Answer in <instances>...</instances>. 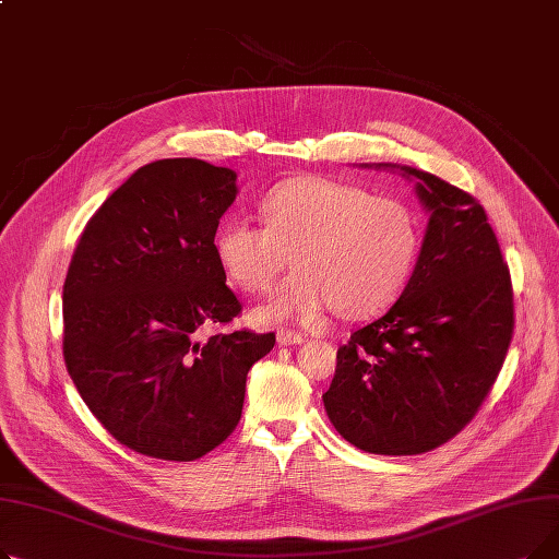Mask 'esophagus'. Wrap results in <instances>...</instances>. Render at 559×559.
Wrapping results in <instances>:
<instances>
[{
  "instance_id": "34e87169",
  "label": "esophagus",
  "mask_w": 559,
  "mask_h": 559,
  "mask_svg": "<svg viewBox=\"0 0 559 559\" xmlns=\"http://www.w3.org/2000/svg\"><path fill=\"white\" fill-rule=\"evenodd\" d=\"M276 342H278L281 346H292V344H301V342H304V335H299V333H295V331H287V329H281V331L276 333Z\"/></svg>"
}]
</instances>
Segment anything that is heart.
<instances>
[{
  "label": "heart",
  "instance_id": "heart-1",
  "mask_svg": "<svg viewBox=\"0 0 559 559\" xmlns=\"http://www.w3.org/2000/svg\"><path fill=\"white\" fill-rule=\"evenodd\" d=\"M260 213L264 226L235 217L215 235L222 272L247 295H264L292 255L297 272L255 308L258 324H312L329 306L342 319L385 310L413 274L421 245L409 205L326 176L274 186Z\"/></svg>",
  "mask_w": 559,
  "mask_h": 559
}]
</instances>
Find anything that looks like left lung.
<instances>
[{"instance_id":"left-lung-1","label":"left lung","mask_w":559,"mask_h":559,"mask_svg":"<svg viewBox=\"0 0 559 559\" xmlns=\"http://www.w3.org/2000/svg\"><path fill=\"white\" fill-rule=\"evenodd\" d=\"M399 169L430 213L421 253L399 301L337 348L324 394L335 430L376 455H419L455 437L514 333L510 270L483 205L435 174Z\"/></svg>"}]
</instances>
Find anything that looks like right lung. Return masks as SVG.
I'll list each match as a JSON object with an SVG mask.
<instances>
[{
  "label": "right lung",
  "instance_id": "add662e5",
  "mask_svg": "<svg viewBox=\"0 0 559 559\" xmlns=\"http://www.w3.org/2000/svg\"><path fill=\"white\" fill-rule=\"evenodd\" d=\"M238 174L199 158L140 167L85 224L63 285V358L97 421L135 453L190 462L238 426L274 333L233 331L242 304L215 255Z\"/></svg>",
  "mask_w": 559,
  "mask_h": 559
}]
</instances>
